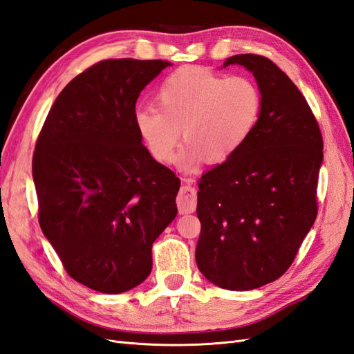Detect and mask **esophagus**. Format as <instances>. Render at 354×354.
Here are the masks:
<instances>
[{
	"mask_svg": "<svg viewBox=\"0 0 354 354\" xmlns=\"http://www.w3.org/2000/svg\"><path fill=\"white\" fill-rule=\"evenodd\" d=\"M177 207L182 214L194 213L196 209V189L191 185H185L180 187L177 195Z\"/></svg>",
	"mask_w": 354,
	"mask_h": 354,
	"instance_id": "34e87169",
	"label": "esophagus"
}]
</instances>
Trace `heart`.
Listing matches in <instances>:
<instances>
[{
  "instance_id": "1",
  "label": "heart",
  "mask_w": 354,
  "mask_h": 354,
  "mask_svg": "<svg viewBox=\"0 0 354 354\" xmlns=\"http://www.w3.org/2000/svg\"><path fill=\"white\" fill-rule=\"evenodd\" d=\"M158 105L136 109L138 132L154 158L171 162L183 127L187 142L177 162L192 168L204 156L223 162L243 147L260 123L263 93L243 75L182 67L159 85Z\"/></svg>"
}]
</instances>
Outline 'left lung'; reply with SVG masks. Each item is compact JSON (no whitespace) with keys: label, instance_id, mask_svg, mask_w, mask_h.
I'll list each match as a JSON object with an SVG mask.
<instances>
[{"label":"left lung","instance_id":"8db88e82","mask_svg":"<svg viewBox=\"0 0 354 354\" xmlns=\"http://www.w3.org/2000/svg\"><path fill=\"white\" fill-rule=\"evenodd\" d=\"M263 93L252 136L234 156L201 177L195 258L214 286L246 291L281 278L317 218L323 136L290 77L263 55L230 57Z\"/></svg>","mask_w":354,"mask_h":354}]
</instances>
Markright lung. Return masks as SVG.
Returning <instances> with one entry per match:
<instances>
[{
    "mask_svg": "<svg viewBox=\"0 0 354 354\" xmlns=\"http://www.w3.org/2000/svg\"><path fill=\"white\" fill-rule=\"evenodd\" d=\"M163 59L114 58L58 94L39 133V223L68 277L106 295L151 272V246L177 214L180 178L141 142L135 103Z\"/></svg>",
    "mask_w": 354,
    "mask_h": 354,
    "instance_id": "1",
    "label": "right lung"
}]
</instances>
